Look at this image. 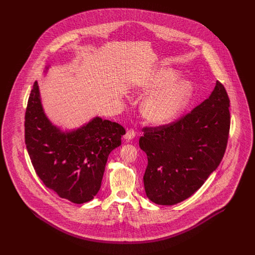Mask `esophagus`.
Listing matches in <instances>:
<instances>
[{"label": "esophagus", "instance_id": "esophagus-1", "mask_svg": "<svg viewBox=\"0 0 255 255\" xmlns=\"http://www.w3.org/2000/svg\"><path fill=\"white\" fill-rule=\"evenodd\" d=\"M135 134H136L135 130L132 129V128H130V129H128V130L127 131V133H126V135H125V138H126V140L129 141V140H131L132 138H134Z\"/></svg>", "mask_w": 255, "mask_h": 255}]
</instances>
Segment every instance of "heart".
Masks as SVG:
<instances>
[{"mask_svg":"<svg viewBox=\"0 0 255 255\" xmlns=\"http://www.w3.org/2000/svg\"><path fill=\"white\" fill-rule=\"evenodd\" d=\"M178 73L171 70H162L150 73L138 87L152 91L146 98L142 112L146 119L154 124H164L173 120L186 105L191 95V86L186 81H177Z\"/></svg>","mask_w":255,"mask_h":255,"instance_id":"1","label":"heart"}]
</instances>
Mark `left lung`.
I'll return each instance as SVG.
<instances>
[{
  "instance_id": "left-lung-1",
  "label": "left lung",
  "mask_w": 255,
  "mask_h": 255,
  "mask_svg": "<svg viewBox=\"0 0 255 255\" xmlns=\"http://www.w3.org/2000/svg\"><path fill=\"white\" fill-rule=\"evenodd\" d=\"M230 99L222 83L190 113L167 126L144 128L139 147L147 155V197L159 205L182 202L221 163L230 130Z\"/></svg>"
}]
</instances>
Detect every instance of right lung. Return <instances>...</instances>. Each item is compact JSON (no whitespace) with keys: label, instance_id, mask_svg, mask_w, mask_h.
I'll return each mask as SVG.
<instances>
[{"label":"right lung","instance_id":"add662e5","mask_svg":"<svg viewBox=\"0 0 255 255\" xmlns=\"http://www.w3.org/2000/svg\"><path fill=\"white\" fill-rule=\"evenodd\" d=\"M24 128L26 148L40 180L76 204L98 193L110 153L126 133L121 125L100 117L76 129L62 130L46 116L37 81L28 98Z\"/></svg>","mask_w":255,"mask_h":255}]
</instances>
